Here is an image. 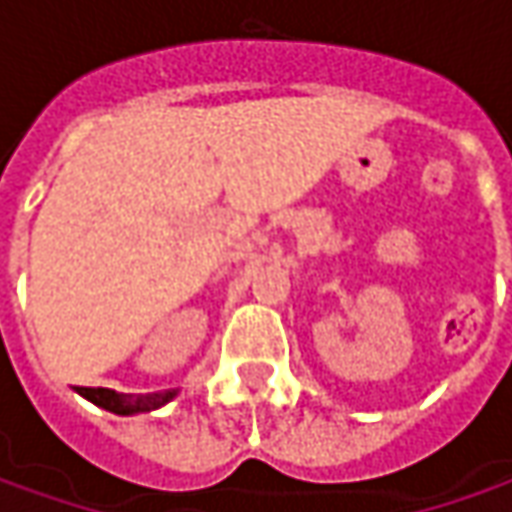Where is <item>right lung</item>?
I'll use <instances>...</instances> for the list:
<instances>
[{
	"instance_id": "right-lung-1",
	"label": "right lung",
	"mask_w": 512,
	"mask_h": 512,
	"mask_svg": "<svg viewBox=\"0 0 512 512\" xmlns=\"http://www.w3.org/2000/svg\"><path fill=\"white\" fill-rule=\"evenodd\" d=\"M179 390H165V393H148V396H128V393H116L108 387H79V396H85L102 410H110L116 416H136V413H150L159 410L162 404L176 399Z\"/></svg>"
}]
</instances>
